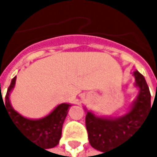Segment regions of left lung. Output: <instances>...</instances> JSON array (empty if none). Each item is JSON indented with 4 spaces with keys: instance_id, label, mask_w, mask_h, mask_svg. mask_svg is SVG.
Here are the masks:
<instances>
[{
    "instance_id": "obj_1",
    "label": "left lung",
    "mask_w": 157,
    "mask_h": 157,
    "mask_svg": "<svg viewBox=\"0 0 157 157\" xmlns=\"http://www.w3.org/2000/svg\"><path fill=\"white\" fill-rule=\"evenodd\" d=\"M134 76L136 85L140 90L129 113L118 119L98 118L92 113H86V127L89 143L102 153L131 137L152 108L151 93L144 76L136 70L134 71Z\"/></svg>"
}]
</instances>
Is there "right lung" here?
<instances>
[{
	"label": "right lung",
	"instance_id": "right-lung-1",
	"mask_svg": "<svg viewBox=\"0 0 157 157\" xmlns=\"http://www.w3.org/2000/svg\"><path fill=\"white\" fill-rule=\"evenodd\" d=\"M16 82V77H14L11 84L7 89L5 99L2 100V96H0V111L1 104L4 105L10 120L13 121L17 128L26 138L31 140L33 143L42 146L46 149L53 148L59 143V140L62 134V126L66 116L68 114V109L71 106L69 104H61L50 115L40 120H29L19 113L16 112L10 105L9 92L14 87Z\"/></svg>",
	"mask_w": 157,
	"mask_h": 157
}]
</instances>
